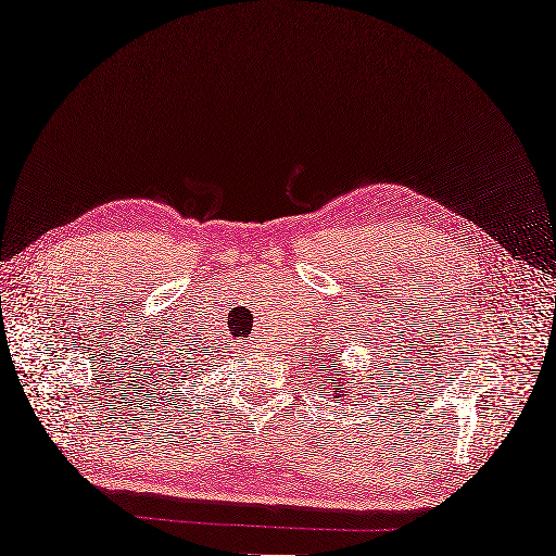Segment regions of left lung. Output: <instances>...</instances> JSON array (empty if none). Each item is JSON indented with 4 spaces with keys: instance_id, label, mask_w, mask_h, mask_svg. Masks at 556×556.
Instances as JSON below:
<instances>
[{
    "instance_id": "1",
    "label": "left lung",
    "mask_w": 556,
    "mask_h": 556,
    "mask_svg": "<svg viewBox=\"0 0 556 556\" xmlns=\"http://www.w3.org/2000/svg\"><path fill=\"white\" fill-rule=\"evenodd\" d=\"M327 368L331 370V384L336 387V389H333V397H340L342 402H344V400H350L352 391L356 389V387H354V381H352V377H354V375H351V377L348 378L346 375L350 372H348V370H344V368H340V363H338V358H336V356H331V358H329V363H327ZM333 371H344L345 375L333 376Z\"/></svg>"
}]
</instances>
